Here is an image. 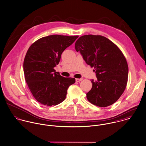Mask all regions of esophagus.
Returning a JSON list of instances; mask_svg holds the SVG:
<instances>
[{"instance_id":"obj_1","label":"esophagus","mask_w":146,"mask_h":146,"mask_svg":"<svg viewBox=\"0 0 146 146\" xmlns=\"http://www.w3.org/2000/svg\"><path fill=\"white\" fill-rule=\"evenodd\" d=\"M82 80V78H76V81H77V82H80V81H81Z\"/></svg>"}]
</instances>
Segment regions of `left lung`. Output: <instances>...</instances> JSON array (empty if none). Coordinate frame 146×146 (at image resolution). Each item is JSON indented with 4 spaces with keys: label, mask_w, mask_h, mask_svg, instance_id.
<instances>
[{
    "label": "left lung",
    "mask_w": 146,
    "mask_h": 146,
    "mask_svg": "<svg viewBox=\"0 0 146 146\" xmlns=\"http://www.w3.org/2000/svg\"><path fill=\"white\" fill-rule=\"evenodd\" d=\"M77 52L91 67H94L97 80L86 94L94 105L106 107L115 103L123 92L127 82L126 60L115 44L101 35H85L75 43Z\"/></svg>",
    "instance_id": "1"
}]
</instances>
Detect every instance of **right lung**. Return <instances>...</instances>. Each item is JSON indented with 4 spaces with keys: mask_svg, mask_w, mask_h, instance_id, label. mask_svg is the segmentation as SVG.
Masks as SVG:
<instances>
[{
    "mask_svg": "<svg viewBox=\"0 0 146 146\" xmlns=\"http://www.w3.org/2000/svg\"><path fill=\"white\" fill-rule=\"evenodd\" d=\"M78 36L52 35L33 43L24 61L25 81L34 98L40 104L51 107L63 102L74 78L60 75L54 68L62 52L72 44Z\"/></svg>",
    "mask_w": 146,
    "mask_h": 146,
    "instance_id": "1",
    "label": "right lung"
}]
</instances>
